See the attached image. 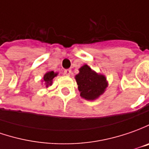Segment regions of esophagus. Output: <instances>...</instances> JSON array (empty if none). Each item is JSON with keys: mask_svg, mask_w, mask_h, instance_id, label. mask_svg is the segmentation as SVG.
Segmentation results:
<instances>
[{"mask_svg": "<svg viewBox=\"0 0 149 149\" xmlns=\"http://www.w3.org/2000/svg\"><path fill=\"white\" fill-rule=\"evenodd\" d=\"M64 74L67 76H70L72 74V70L71 69H66L64 70Z\"/></svg>", "mask_w": 149, "mask_h": 149, "instance_id": "obj_1", "label": "esophagus"}]
</instances>
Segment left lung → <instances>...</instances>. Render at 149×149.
<instances>
[{
	"mask_svg": "<svg viewBox=\"0 0 149 149\" xmlns=\"http://www.w3.org/2000/svg\"><path fill=\"white\" fill-rule=\"evenodd\" d=\"M80 95L87 100L98 99L106 90L108 81L105 75L97 73L87 64L79 68V73L75 76Z\"/></svg>",
	"mask_w": 149,
	"mask_h": 149,
	"instance_id": "left-lung-1",
	"label": "left lung"
}]
</instances>
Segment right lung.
<instances>
[{
    "mask_svg": "<svg viewBox=\"0 0 149 149\" xmlns=\"http://www.w3.org/2000/svg\"><path fill=\"white\" fill-rule=\"evenodd\" d=\"M58 74V72H54V71H48L44 75V77L42 79V81L44 83L46 88H48L49 86H52L54 78L55 77H57Z\"/></svg>",
    "mask_w": 149,
    "mask_h": 149,
    "instance_id": "1",
    "label": "right lung"
}]
</instances>
